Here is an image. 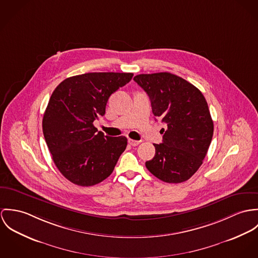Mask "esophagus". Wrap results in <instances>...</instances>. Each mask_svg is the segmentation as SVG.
<instances>
[{
  "label": "esophagus",
  "mask_w": 258,
  "mask_h": 258,
  "mask_svg": "<svg viewBox=\"0 0 258 258\" xmlns=\"http://www.w3.org/2000/svg\"><path fill=\"white\" fill-rule=\"evenodd\" d=\"M128 144H131L132 146H137V145H139L141 142L140 141H135V140H132V139H128Z\"/></svg>",
  "instance_id": "34e87169"
}]
</instances>
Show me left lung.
Segmentation results:
<instances>
[{
  "label": "left lung",
  "mask_w": 258,
  "mask_h": 258,
  "mask_svg": "<svg viewBox=\"0 0 258 258\" xmlns=\"http://www.w3.org/2000/svg\"><path fill=\"white\" fill-rule=\"evenodd\" d=\"M134 80L149 97L152 113L162 119V143L153 144L146 168L167 183H181L200 168L214 134L207 101L198 88L168 72L140 74Z\"/></svg>",
  "instance_id": "obj_1"
}]
</instances>
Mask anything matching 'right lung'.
Here are the masks:
<instances>
[{
	"mask_svg": "<svg viewBox=\"0 0 258 258\" xmlns=\"http://www.w3.org/2000/svg\"><path fill=\"white\" fill-rule=\"evenodd\" d=\"M133 76L86 73L65 79L53 91L43 115L42 131L54 164L70 182L93 186L114 171L127 140L104 136L93 122L105 115L110 96Z\"/></svg>",
	"mask_w": 258,
	"mask_h": 258,
	"instance_id": "obj_1",
	"label": "right lung"
}]
</instances>
